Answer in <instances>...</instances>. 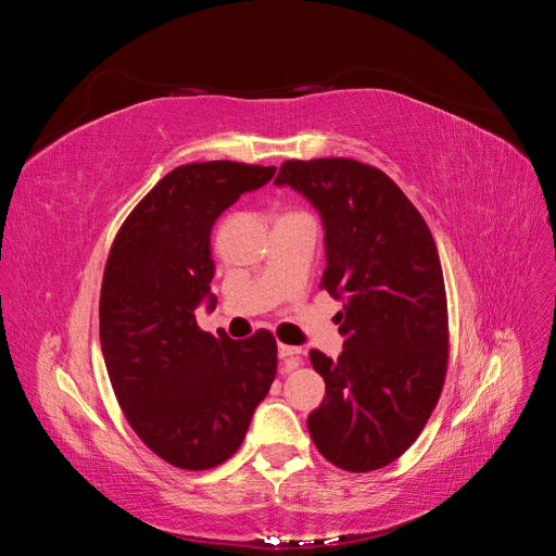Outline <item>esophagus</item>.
I'll return each instance as SVG.
<instances>
[{"label": "esophagus", "instance_id": "obj_1", "mask_svg": "<svg viewBox=\"0 0 556 556\" xmlns=\"http://www.w3.org/2000/svg\"><path fill=\"white\" fill-rule=\"evenodd\" d=\"M278 359L285 364V368H288V371H294L296 366H301V348L280 343L278 345Z\"/></svg>", "mask_w": 556, "mask_h": 556}]
</instances>
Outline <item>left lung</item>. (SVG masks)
<instances>
[{
  "mask_svg": "<svg viewBox=\"0 0 556 556\" xmlns=\"http://www.w3.org/2000/svg\"><path fill=\"white\" fill-rule=\"evenodd\" d=\"M276 185L323 217V288L343 301L339 359L311 352L325 401L308 415L315 447L366 473L399 459L439 403L447 368L443 268L425 217L376 166L290 160Z\"/></svg>",
  "mask_w": 556,
  "mask_h": 556,
  "instance_id": "8db88e82",
  "label": "left lung"
}]
</instances>
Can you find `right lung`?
Masks as SVG:
<instances>
[{"label": "right lung", "instance_id": "add662e5", "mask_svg": "<svg viewBox=\"0 0 556 556\" xmlns=\"http://www.w3.org/2000/svg\"><path fill=\"white\" fill-rule=\"evenodd\" d=\"M276 166H176L117 231L99 299V339L117 403L139 439L178 468L227 462L276 378L271 331L231 341L197 327L215 308L211 229Z\"/></svg>", "mask_w": 556, "mask_h": 556}]
</instances>
